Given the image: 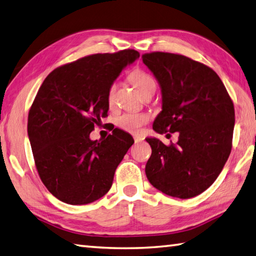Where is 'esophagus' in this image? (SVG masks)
<instances>
[{
  "instance_id": "1",
  "label": "esophagus",
  "mask_w": 256,
  "mask_h": 256,
  "mask_svg": "<svg viewBox=\"0 0 256 256\" xmlns=\"http://www.w3.org/2000/svg\"><path fill=\"white\" fill-rule=\"evenodd\" d=\"M143 141V138H141V136H135L134 138V142L135 143H140V142H142Z\"/></svg>"
}]
</instances>
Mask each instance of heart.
<instances>
[{"label": "heart", "mask_w": 256, "mask_h": 256, "mask_svg": "<svg viewBox=\"0 0 256 256\" xmlns=\"http://www.w3.org/2000/svg\"><path fill=\"white\" fill-rule=\"evenodd\" d=\"M130 81L135 86V88L141 93L142 95L146 94L148 92L155 90V81L153 78L146 73L143 70H134L133 72L130 74ZM115 91H116V83L113 82L108 88V103L110 106L114 104V98H115ZM148 116L146 114L143 113H124L118 118L116 125L123 130V131L128 132L130 134L136 135L141 132V128L145 123H148Z\"/></svg>", "instance_id": "obj_1"}]
</instances>
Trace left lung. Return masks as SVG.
Listing matches in <instances>:
<instances>
[{"label": "left lung", "mask_w": 256, "mask_h": 256, "mask_svg": "<svg viewBox=\"0 0 256 256\" xmlns=\"http://www.w3.org/2000/svg\"><path fill=\"white\" fill-rule=\"evenodd\" d=\"M142 60L162 88L154 131L178 132L176 144L146 138L152 154L145 173L164 194L194 198L214 183L231 153L233 101L218 75L201 62L168 52L145 53Z\"/></svg>", "instance_id": "left-lung-1"}]
</instances>
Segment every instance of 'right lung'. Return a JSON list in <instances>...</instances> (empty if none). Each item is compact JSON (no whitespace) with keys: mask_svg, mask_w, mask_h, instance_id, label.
<instances>
[{"mask_svg":"<svg viewBox=\"0 0 256 256\" xmlns=\"http://www.w3.org/2000/svg\"><path fill=\"white\" fill-rule=\"evenodd\" d=\"M138 56L132 48L88 55L53 70L38 91L28 134L38 176L60 201L88 204L111 188L133 138L114 128L91 141L90 133L108 116V86Z\"/></svg>","mask_w":256,"mask_h":256,"instance_id":"add662e5","label":"right lung"}]
</instances>
